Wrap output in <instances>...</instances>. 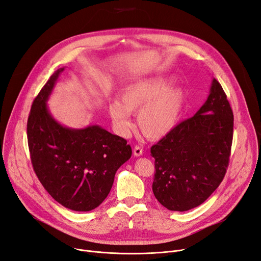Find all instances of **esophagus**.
I'll use <instances>...</instances> for the list:
<instances>
[{
    "mask_svg": "<svg viewBox=\"0 0 261 261\" xmlns=\"http://www.w3.org/2000/svg\"><path fill=\"white\" fill-rule=\"evenodd\" d=\"M133 154L135 155V156H141L142 154H143V148L142 147H140V146H134V148H133Z\"/></svg>",
    "mask_w": 261,
    "mask_h": 261,
    "instance_id": "1",
    "label": "esophagus"
}]
</instances>
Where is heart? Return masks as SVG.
I'll list each match as a JSON object with an SVG mask.
<instances>
[{"mask_svg": "<svg viewBox=\"0 0 261 261\" xmlns=\"http://www.w3.org/2000/svg\"><path fill=\"white\" fill-rule=\"evenodd\" d=\"M174 79L155 75L123 87L120 100L112 101L109 114L116 132L127 137L132 128V113H138L139 128L146 138L162 139L171 133L186 105V90Z\"/></svg>", "mask_w": 261, "mask_h": 261, "instance_id": "1", "label": "heart"}]
</instances>
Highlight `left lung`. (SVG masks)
<instances>
[{
    "mask_svg": "<svg viewBox=\"0 0 261 261\" xmlns=\"http://www.w3.org/2000/svg\"><path fill=\"white\" fill-rule=\"evenodd\" d=\"M233 114L221 84L213 79L205 103L194 116L150 148L155 174L152 191L172 211H188L205 201L228 166Z\"/></svg>",
    "mask_w": 261,
    "mask_h": 261,
    "instance_id": "obj_1",
    "label": "left lung"
}]
</instances>
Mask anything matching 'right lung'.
Wrapping results in <instances>:
<instances>
[{
	"label": "right lung",
	"instance_id": "obj_1",
	"mask_svg": "<svg viewBox=\"0 0 261 261\" xmlns=\"http://www.w3.org/2000/svg\"><path fill=\"white\" fill-rule=\"evenodd\" d=\"M65 68L56 70L35 98L28 119L31 160L39 181L62 206L90 211L109 195L117 169L131 158L127 141L98 124L68 128L48 108Z\"/></svg>",
	"mask_w": 261,
	"mask_h": 261
}]
</instances>
